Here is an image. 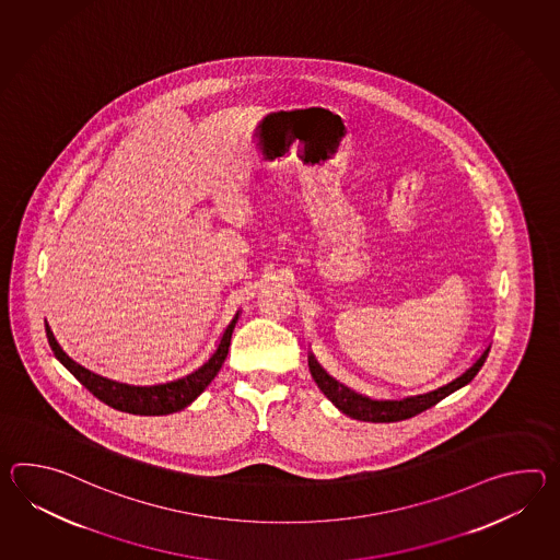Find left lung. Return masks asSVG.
<instances>
[{"label":"left lung","instance_id":"obj_1","mask_svg":"<svg viewBox=\"0 0 560 560\" xmlns=\"http://www.w3.org/2000/svg\"><path fill=\"white\" fill-rule=\"evenodd\" d=\"M488 351H490V346L482 351V355L474 361L466 372L460 373L446 386L435 387L432 392L408 396L404 399H372L355 394L353 389L339 384L329 373L325 372L324 368L313 358V353H310V372L317 387L324 392L327 398L331 399V404L336 406L337 410L343 411L349 418L361 420V422H399V420L413 418L416 413H422L423 410L435 406L440 399L450 396L452 392L470 384L474 375L480 372V368L485 365Z\"/></svg>","mask_w":560,"mask_h":560}]
</instances>
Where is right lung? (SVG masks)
I'll list each match as a JSON object with an SVG mask.
<instances>
[{"label": "right lung", "instance_id": "right-lung-1", "mask_svg": "<svg viewBox=\"0 0 560 560\" xmlns=\"http://www.w3.org/2000/svg\"><path fill=\"white\" fill-rule=\"evenodd\" d=\"M236 319H238V313L233 317V322L226 325L214 353L209 361H205L200 365L199 370L188 373L180 380L159 384V386H128V384L106 380L98 373L82 368L72 358H68L63 353V349L58 346L48 325H46V336H48V343H50L54 355L62 361L66 370L72 373L92 396H96L106 406H110L114 410L126 411V413H135V416H166L173 411L185 410L214 380V375L223 368L224 360H226Z\"/></svg>", "mask_w": 560, "mask_h": 560}]
</instances>
